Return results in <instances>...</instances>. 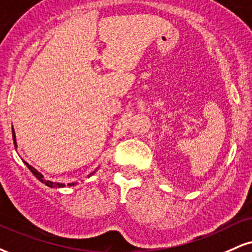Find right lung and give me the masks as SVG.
Masks as SVG:
<instances>
[{
    "instance_id": "obj_1",
    "label": "right lung",
    "mask_w": 252,
    "mask_h": 252,
    "mask_svg": "<svg viewBox=\"0 0 252 252\" xmlns=\"http://www.w3.org/2000/svg\"><path fill=\"white\" fill-rule=\"evenodd\" d=\"M11 129H12V140H14V145H15V147L17 148V142H16V135H15V131H14V127H11ZM24 162V164H26V166L28 167V168L30 169V172L33 174V175L36 176V179L37 180H39L40 182L42 183H44L45 186H48V187H50V188H63V187H65V183H60V182H52V181H49V180H45L44 179V176H43V174L42 173H39L38 170H37L35 167H32V166H30L29 163L28 162H26V161H23ZM97 170V169H95ZM95 170H93L92 173H90L89 174V176L88 178H90V176H92L93 174L95 173ZM76 185V183L74 182H72V183H67V186H74Z\"/></svg>"
}]
</instances>
